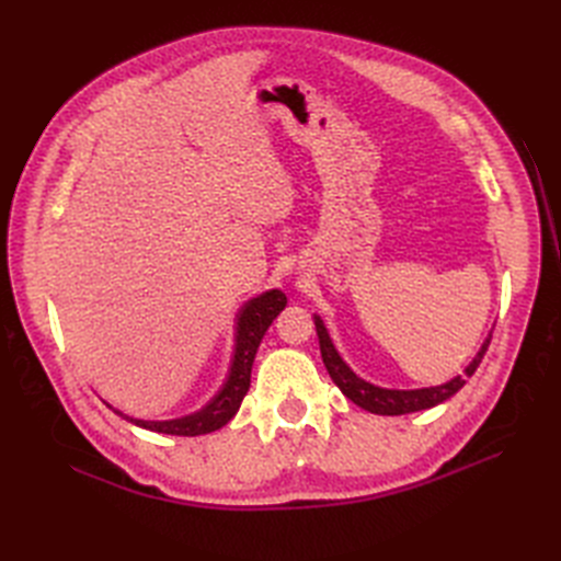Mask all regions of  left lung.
Here are the masks:
<instances>
[{
	"instance_id": "left-lung-1",
	"label": "left lung",
	"mask_w": 561,
	"mask_h": 561,
	"mask_svg": "<svg viewBox=\"0 0 561 561\" xmlns=\"http://www.w3.org/2000/svg\"><path fill=\"white\" fill-rule=\"evenodd\" d=\"M316 322V332H318V342H320V355L322 363H325L332 381L339 386L342 393L355 402L363 410L371 414H381V416H400V414H412L421 410H431V407L449 400L454 393L463 388L466 379L474 375V369L480 367L484 353L489 348L491 334L484 339V344L480 346L478 355L470 360V365L463 369V375L454 377L451 381L443 386H431V388H414V390H398V388H381L360 379L355 371L344 363L342 355L334 348L332 339L328 334L325 322H322L320 316H313Z\"/></svg>"
}]
</instances>
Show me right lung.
Instances as JSON below:
<instances>
[{
  "label": "right lung",
  "instance_id": "obj_1",
  "mask_svg": "<svg viewBox=\"0 0 561 561\" xmlns=\"http://www.w3.org/2000/svg\"><path fill=\"white\" fill-rule=\"evenodd\" d=\"M285 304H287V297L280 290H268L260 297H252L250 301H245V307L241 309L239 318H236V348H233L229 377L225 386L217 390V396L203 407V410L180 419L142 421L114 410L112 404L107 407H112L118 416L135 423V426L163 433V435L196 437V435H206L227 426V423L233 419V414L239 412V407L250 388V371H252L254 355H257V348L262 344V336L268 330L271 322H274V318L285 309Z\"/></svg>",
  "mask_w": 561,
  "mask_h": 561
}]
</instances>
